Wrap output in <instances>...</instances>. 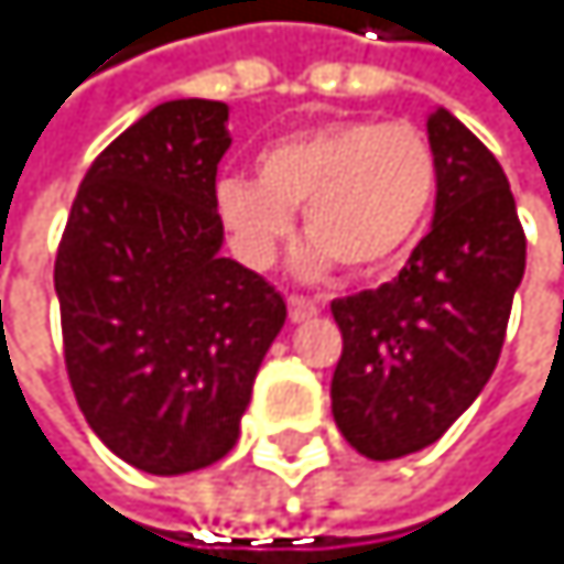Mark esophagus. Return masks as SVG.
<instances>
[{
    "instance_id": "obj_1",
    "label": "esophagus",
    "mask_w": 564,
    "mask_h": 564,
    "mask_svg": "<svg viewBox=\"0 0 564 564\" xmlns=\"http://www.w3.org/2000/svg\"><path fill=\"white\" fill-rule=\"evenodd\" d=\"M288 311H291V321H307L314 314H321V304L317 301H307V297H288Z\"/></svg>"
}]
</instances>
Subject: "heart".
I'll list each match as a JSON object with an SVG mask.
<instances>
[{"instance_id": "heart-1", "label": "heart", "mask_w": 564, "mask_h": 564, "mask_svg": "<svg viewBox=\"0 0 564 564\" xmlns=\"http://www.w3.org/2000/svg\"><path fill=\"white\" fill-rule=\"evenodd\" d=\"M440 185L433 141L405 121H332L267 144L257 178L216 185V216L232 253L263 270L304 213L311 243L301 273H324L335 260L351 273L395 263L416 240Z\"/></svg>"}]
</instances>
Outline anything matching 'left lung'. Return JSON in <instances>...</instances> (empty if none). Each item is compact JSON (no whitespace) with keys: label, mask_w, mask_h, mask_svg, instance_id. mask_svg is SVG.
Instances as JSON below:
<instances>
[{"label":"left lung","mask_w":564,"mask_h":564,"mask_svg":"<svg viewBox=\"0 0 564 564\" xmlns=\"http://www.w3.org/2000/svg\"><path fill=\"white\" fill-rule=\"evenodd\" d=\"M426 131L440 162L430 232L395 280L332 304L341 328L332 413L368 460L416 453L457 423L494 376L524 276L501 162L446 107Z\"/></svg>","instance_id":"1"}]
</instances>
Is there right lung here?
Masks as SVG:
<instances>
[{
	"label": "right lung",
	"mask_w": 564,
	"mask_h": 564,
	"mask_svg": "<svg viewBox=\"0 0 564 564\" xmlns=\"http://www.w3.org/2000/svg\"><path fill=\"white\" fill-rule=\"evenodd\" d=\"M223 100H165L87 169L56 250L63 361L100 443L144 474L203 470L240 440L288 304L219 253Z\"/></svg>",
	"instance_id": "1"
}]
</instances>
